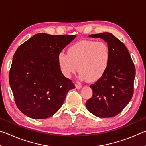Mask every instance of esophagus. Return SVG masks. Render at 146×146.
Wrapping results in <instances>:
<instances>
[{"label": "esophagus", "instance_id": "obj_1", "mask_svg": "<svg viewBox=\"0 0 146 146\" xmlns=\"http://www.w3.org/2000/svg\"><path fill=\"white\" fill-rule=\"evenodd\" d=\"M75 87H76V89H78V90H80V89L82 88V86L80 85V84H76Z\"/></svg>", "mask_w": 146, "mask_h": 146}]
</instances>
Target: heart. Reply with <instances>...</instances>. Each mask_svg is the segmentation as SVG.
<instances>
[{
    "label": "heart",
    "instance_id": "obj_1",
    "mask_svg": "<svg viewBox=\"0 0 146 146\" xmlns=\"http://www.w3.org/2000/svg\"><path fill=\"white\" fill-rule=\"evenodd\" d=\"M110 62V49L102 42H78L69 48L68 53L62 51L58 55L59 68L66 77H71L78 69L79 78L91 82L103 77Z\"/></svg>",
    "mask_w": 146,
    "mask_h": 146
}]
</instances>
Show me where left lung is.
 <instances>
[{
    "label": "left lung",
    "instance_id": "8db88e82",
    "mask_svg": "<svg viewBox=\"0 0 146 146\" xmlns=\"http://www.w3.org/2000/svg\"><path fill=\"white\" fill-rule=\"evenodd\" d=\"M102 38L110 51L109 68L103 77L90 86L93 95L86 103L91 113L99 118L117 115L130 102L133 95L135 67L125 46L112 33L92 34Z\"/></svg>",
    "mask_w": 146,
    "mask_h": 146
}]
</instances>
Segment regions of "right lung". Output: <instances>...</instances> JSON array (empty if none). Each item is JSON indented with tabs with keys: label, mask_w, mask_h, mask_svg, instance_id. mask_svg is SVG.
Masks as SVG:
<instances>
[{
	"label": "right lung",
	"mask_w": 146,
	"mask_h": 146,
	"mask_svg": "<svg viewBox=\"0 0 146 146\" xmlns=\"http://www.w3.org/2000/svg\"><path fill=\"white\" fill-rule=\"evenodd\" d=\"M76 36L38 33L17 48L9 82L17 107L27 117L44 119L55 115L75 88L61 72L58 55Z\"/></svg>",
	"instance_id": "1"
}]
</instances>
